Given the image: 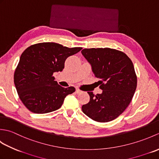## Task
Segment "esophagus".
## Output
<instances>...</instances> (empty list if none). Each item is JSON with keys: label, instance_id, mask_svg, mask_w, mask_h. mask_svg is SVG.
<instances>
[{"label": "esophagus", "instance_id": "esophagus-1", "mask_svg": "<svg viewBox=\"0 0 159 159\" xmlns=\"http://www.w3.org/2000/svg\"><path fill=\"white\" fill-rule=\"evenodd\" d=\"M81 92H82V91L80 90L79 89H76V93H81Z\"/></svg>", "mask_w": 159, "mask_h": 159}]
</instances>
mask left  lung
<instances>
[{
    "label": "left lung",
    "mask_w": 159,
    "mask_h": 159,
    "mask_svg": "<svg viewBox=\"0 0 159 159\" xmlns=\"http://www.w3.org/2000/svg\"><path fill=\"white\" fill-rule=\"evenodd\" d=\"M82 55L100 80L102 93L89 92V102L82 106L87 116L98 122L116 119L129 105L137 88L133 63L126 54L109 48H85Z\"/></svg>",
    "instance_id": "1"
}]
</instances>
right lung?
Wrapping results in <instances>:
<instances>
[{"label":"right lung","instance_id":"right-lung-1","mask_svg":"<svg viewBox=\"0 0 159 159\" xmlns=\"http://www.w3.org/2000/svg\"><path fill=\"white\" fill-rule=\"evenodd\" d=\"M81 49L43 42L22 52L13 77L20 99L30 111L43 114L56 111L68 94L75 92L74 87L64 88L58 85L53 74L61 72L67 57Z\"/></svg>","mask_w":159,"mask_h":159}]
</instances>
